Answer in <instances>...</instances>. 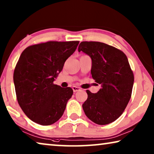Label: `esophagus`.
Segmentation results:
<instances>
[{
	"instance_id": "esophagus-1",
	"label": "esophagus",
	"mask_w": 154,
	"mask_h": 154,
	"mask_svg": "<svg viewBox=\"0 0 154 154\" xmlns=\"http://www.w3.org/2000/svg\"><path fill=\"white\" fill-rule=\"evenodd\" d=\"M72 90H73L74 92H76L77 91H79L80 90V88L79 87H77V86H72Z\"/></svg>"
}]
</instances>
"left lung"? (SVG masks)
Segmentation results:
<instances>
[{
    "label": "left lung",
    "mask_w": 154,
    "mask_h": 154,
    "mask_svg": "<svg viewBox=\"0 0 154 154\" xmlns=\"http://www.w3.org/2000/svg\"><path fill=\"white\" fill-rule=\"evenodd\" d=\"M78 51L90 56L92 77L101 85L96 94L86 90L88 98L82 105L84 113L96 124H110L123 113L131 98L134 74L127 56L119 49L97 41H82Z\"/></svg>",
    "instance_id": "8db88e82"
}]
</instances>
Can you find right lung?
Instances as JSON below:
<instances>
[{"label":"right lung","mask_w":154,"mask_h":154,"mask_svg":"<svg viewBox=\"0 0 154 154\" xmlns=\"http://www.w3.org/2000/svg\"><path fill=\"white\" fill-rule=\"evenodd\" d=\"M79 41H48L28 46L15 67L14 82L18 104L28 118L42 126L61 118L73 94L70 87L54 83Z\"/></svg>","instance_id":"right-lung-1"}]
</instances>
